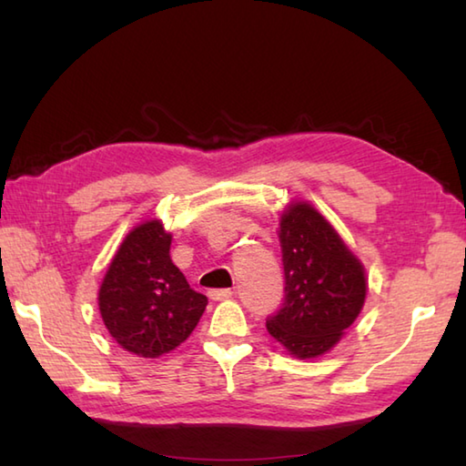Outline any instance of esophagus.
Instances as JSON below:
<instances>
[{
	"label": "esophagus",
	"instance_id": "34e87169",
	"mask_svg": "<svg viewBox=\"0 0 466 466\" xmlns=\"http://www.w3.org/2000/svg\"><path fill=\"white\" fill-rule=\"evenodd\" d=\"M208 296H210L212 300L220 302V300H228V299H232L234 292H232L230 289H220V290H210V292H208Z\"/></svg>",
	"mask_w": 466,
	"mask_h": 466
}]
</instances>
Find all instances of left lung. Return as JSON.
<instances>
[{"label": "left lung", "mask_w": 466, "mask_h": 466, "mask_svg": "<svg viewBox=\"0 0 466 466\" xmlns=\"http://www.w3.org/2000/svg\"><path fill=\"white\" fill-rule=\"evenodd\" d=\"M279 238L284 304L266 329L296 359H316L339 344L359 319L369 289L364 266L309 202L286 206Z\"/></svg>", "instance_id": "8db88e82"}]
</instances>
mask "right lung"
Returning a JSON list of instances; mask_svg holds the SVG:
<instances>
[{
	"label": "right lung",
	"instance_id": "1",
	"mask_svg": "<svg viewBox=\"0 0 466 466\" xmlns=\"http://www.w3.org/2000/svg\"><path fill=\"white\" fill-rule=\"evenodd\" d=\"M172 234L160 220L127 232L97 292L102 320L124 350L157 359L192 334L208 299L190 289L170 258Z\"/></svg>",
	"mask_w": 466,
	"mask_h": 466
}]
</instances>
